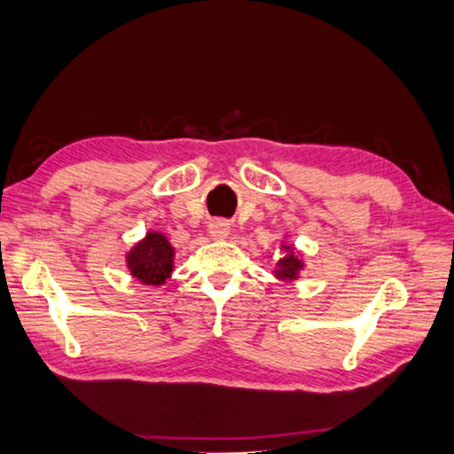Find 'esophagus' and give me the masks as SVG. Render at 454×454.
I'll use <instances>...</instances> for the list:
<instances>
[{
    "label": "esophagus",
    "mask_w": 454,
    "mask_h": 454,
    "mask_svg": "<svg viewBox=\"0 0 454 454\" xmlns=\"http://www.w3.org/2000/svg\"><path fill=\"white\" fill-rule=\"evenodd\" d=\"M208 232L214 240H224V238L230 234V224L224 220H214V222H210Z\"/></svg>",
    "instance_id": "1"
}]
</instances>
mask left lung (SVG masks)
Here are the masks:
<instances>
[{"label":"left lung","instance_id":"left-lung-1","mask_svg":"<svg viewBox=\"0 0 454 454\" xmlns=\"http://www.w3.org/2000/svg\"><path fill=\"white\" fill-rule=\"evenodd\" d=\"M279 266H282V270H278L276 274H278V278H282V279H295L298 278V270L301 268V262L295 258V254L294 252H290L286 255L284 260H279Z\"/></svg>","mask_w":454,"mask_h":454}]
</instances>
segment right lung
Here are the masks:
<instances>
[{
	"label": "right lung",
	"instance_id": "right-lung-1",
	"mask_svg": "<svg viewBox=\"0 0 454 454\" xmlns=\"http://www.w3.org/2000/svg\"><path fill=\"white\" fill-rule=\"evenodd\" d=\"M175 248L159 232H148L127 255L130 274L145 286H160L167 282L175 268Z\"/></svg>",
	"mask_w": 454,
	"mask_h": 454
}]
</instances>
